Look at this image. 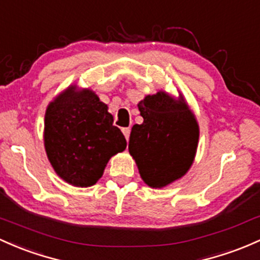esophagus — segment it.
Wrapping results in <instances>:
<instances>
[{"instance_id":"34e87169","label":"esophagus","mask_w":260,"mask_h":260,"mask_svg":"<svg viewBox=\"0 0 260 260\" xmlns=\"http://www.w3.org/2000/svg\"><path fill=\"white\" fill-rule=\"evenodd\" d=\"M122 134H124V136L126 138V140H129L130 138V127H124L122 129Z\"/></svg>"}]
</instances>
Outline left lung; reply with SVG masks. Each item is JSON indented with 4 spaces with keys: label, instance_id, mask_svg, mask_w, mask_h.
<instances>
[{
    "label": "left lung",
    "instance_id": "1",
    "mask_svg": "<svg viewBox=\"0 0 260 260\" xmlns=\"http://www.w3.org/2000/svg\"><path fill=\"white\" fill-rule=\"evenodd\" d=\"M142 124L131 129L129 152L141 178L162 188L186 175L196 155L200 129L182 94L177 99L160 90L138 104Z\"/></svg>",
    "mask_w": 260,
    "mask_h": 260
}]
</instances>
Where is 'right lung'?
<instances>
[{
	"instance_id": "1",
	"label": "right lung",
	"mask_w": 260,
	"mask_h": 260,
	"mask_svg": "<svg viewBox=\"0 0 260 260\" xmlns=\"http://www.w3.org/2000/svg\"><path fill=\"white\" fill-rule=\"evenodd\" d=\"M108 105L90 89L71 85L49 103L44 116V147L55 174L77 187L95 185L111 156L126 140Z\"/></svg>"
}]
</instances>
